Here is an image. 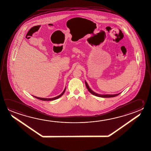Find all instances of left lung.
I'll list each match as a JSON object with an SVG mask.
<instances>
[{
	"label": "left lung",
	"instance_id": "obj_1",
	"mask_svg": "<svg viewBox=\"0 0 151 151\" xmlns=\"http://www.w3.org/2000/svg\"><path fill=\"white\" fill-rule=\"evenodd\" d=\"M85 84L86 86V87L87 88V89H88V91L91 93V94H93V95H95V96H98V97H103V98H109V97H115V96H118L119 95V94L120 93H117V94H114V95H100V94H99V93H95L94 91H92L90 87H89V86H88V84H87V83L85 81Z\"/></svg>",
	"mask_w": 151,
	"mask_h": 151
}]
</instances>
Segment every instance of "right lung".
I'll list each match as a JSON object with an SVG mask.
<instances>
[{
	"label": "right lung",
	"mask_w": 151,
	"mask_h": 151,
	"mask_svg": "<svg viewBox=\"0 0 151 151\" xmlns=\"http://www.w3.org/2000/svg\"><path fill=\"white\" fill-rule=\"evenodd\" d=\"M65 89L66 88H65L64 90V91H63V92H62V93H61V94H60V95L56 96V97H54V98H50V99H45V98H40V97H36V96H33V97H35L36 98V99H40V100H42V101H53V100H55V99H59V98L61 96H62L63 94H64V93H65Z\"/></svg>",
	"instance_id": "obj_1"
}]
</instances>
